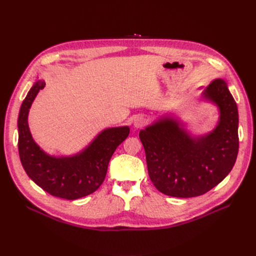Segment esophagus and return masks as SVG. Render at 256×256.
<instances>
[{
	"mask_svg": "<svg viewBox=\"0 0 256 256\" xmlns=\"http://www.w3.org/2000/svg\"><path fill=\"white\" fill-rule=\"evenodd\" d=\"M146 124V119L142 116H139L135 119V121H134V126H135L136 128H141L142 126H144Z\"/></svg>",
	"mask_w": 256,
	"mask_h": 256,
	"instance_id": "esophagus-1",
	"label": "esophagus"
}]
</instances>
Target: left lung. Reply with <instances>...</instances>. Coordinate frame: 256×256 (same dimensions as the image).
<instances>
[{
    "mask_svg": "<svg viewBox=\"0 0 256 256\" xmlns=\"http://www.w3.org/2000/svg\"><path fill=\"white\" fill-rule=\"evenodd\" d=\"M202 96L219 106V124L191 137L176 120L164 118L140 130L150 178L165 195L189 198L216 186L230 173L238 152V113L225 80H214Z\"/></svg>",
    "mask_w": 256,
    "mask_h": 256,
    "instance_id": "obj_1",
    "label": "left lung"
}]
</instances>
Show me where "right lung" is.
Wrapping results in <instances>:
<instances>
[{
    "label": "right lung",
    "mask_w": 256,
    "mask_h": 256,
    "mask_svg": "<svg viewBox=\"0 0 256 256\" xmlns=\"http://www.w3.org/2000/svg\"><path fill=\"white\" fill-rule=\"evenodd\" d=\"M44 80H37L24 100L18 120V152L29 178L48 194L74 200L96 191L104 180L114 152L130 134L128 126L102 130L86 148L76 156L55 158L46 154L34 142L28 126V114Z\"/></svg>",
    "instance_id": "add662e5"
}]
</instances>
